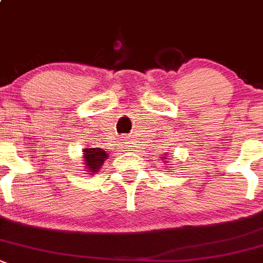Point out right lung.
<instances>
[{"instance_id": "obj_1", "label": "right lung", "mask_w": 263, "mask_h": 263, "mask_svg": "<svg viewBox=\"0 0 263 263\" xmlns=\"http://www.w3.org/2000/svg\"><path fill=\"white\" fill-rule=\"evenodd\" d=\"M84 164L90 172H96L107 159V153L103 148H84Z\"/></svg>"}]
</instances>
